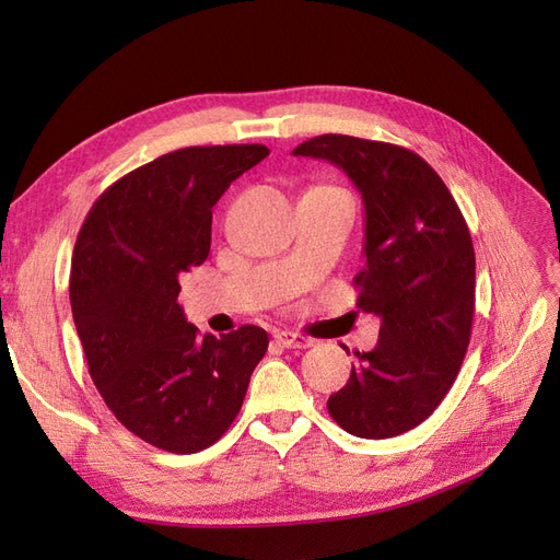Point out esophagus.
<instances>
[{"mask_svg": "<svg viewBox=\"0 0 560 560\" xmlns=\"http://www.w3.org/2000/svg\"><path fill=\"white\" fill-rule=\"evenodd\" d=\"M273 338H276L278 345L287 347V350H305V347L313 345L311 338H305V336L294 334V331H278Z\"/></svg>", "mask_w": 560, "mask_h": 560, "instance_id": "1", "label": "esophagus"}]
</instances>
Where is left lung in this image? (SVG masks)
<instances>
[{
  "label": "left lung",
  "instance_id": "8db88e82",
  "mask_svg": "<svg viewBox=\"0 0 560 560\" xmlns=\"http://www.w3.org/2000/svg\"><path fill=\"white\" fill-rule=\"evenodd\" d=\"M292 155L336 164L363 201L365 268L357 305L380 317L371 352H354L329 415L357 438L382 440L431 417L464 363L475 313L468 224L438 173L412 150L324 133Z\"/></svg>",
  "mask_w": 560,
  "mask_h": 560
}]
</instances>
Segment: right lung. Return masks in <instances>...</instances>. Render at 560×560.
Returning a JSON list of instances; mask_svg holds the SVG:
<instances>
[{
    "instance_id": "right-lung-1",
    "label": "right lung",
    "mask_w": 560,
    "mask_h": 560,
    "mask_svg": "<svg viewBox=\"0 0 560 560\" xmlns=\"http://www.w3.org/2000/svg\"><path fill=\"white\" fill-rule=\"evenodd\" d=\"M268 148L195 145L133 168L94 201L75 238L69 299L90 377L125 429L173 454L236 419L268 336L245 324L199 336L180 276L210 253L213 206Z\"/></svg>"
}]
</instances>
